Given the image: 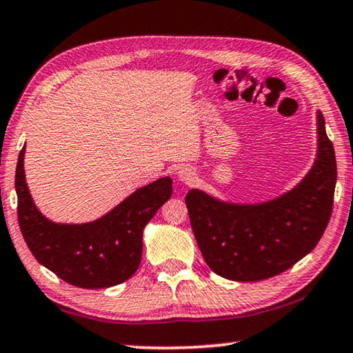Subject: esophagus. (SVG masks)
<instances>
[{"label":"esophagus","mask_w":353,"mask_h":353,"mask_svg":"<svg viewBox=\"0 0 353 353\" xmlns=\"http://www.w3.org/2000/svg\"><path fill=\"white\" fill-rule=\"evenodd\" d=\"M177 177L179 181H182L185 183H191L194 181V171L188 168V166H182V168H179L177 171Z\"/></svg>","instance_id":"esophagus-1"}]
</instances>
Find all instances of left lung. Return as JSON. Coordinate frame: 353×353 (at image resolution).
I'll return each mask as SVG.
<instances>
[{
	"mask_svg": "<svg viewBox=\"0 0 353 353\" xmlns=\"http://www.w3.org/2000/svg\"><path fill=\"white\" fill-rule=\"evenodd\" d=\"M334 185V149L318 110L316 160L288 193L261 204H232L201 190L185 196L191 229L208 268L235 282H256L290 270L324 235Z\"/></svg>",
	"mask_w": 353,
	"mask_h": 353,
	"instance_id": "left-lung-1",
	"label": "left lung"
}]
</instances>
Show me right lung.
<instances>
[{
	"instance_id": "add662e5",
	"label": "right lung",
	"mask_w": 353,
	"mask_h": 353,
	"mask_svg": "<svg viewBox=\"0 0 353 353\" xmlns=\"http://www.w3.org/2000/svg\"><path fill=\"white\" fill-rule=\"evenodd\" d=\"M25 148L15 171L19 224L40 265L79 288H109L134 276L143 252V229L172 194L162 177L128 196L103 218L85 224H57L35 207L25 179Z\"/></svg>"
}]
</instances>
